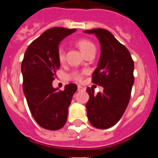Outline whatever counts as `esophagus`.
<instances>
[{
	"mask_svg": "<svg viewBox=\"0 0 158 158\" xmlns=\"http://www.w3.org/2000/svg\"><path fill=\"white\" fill-rule=\"evenodd\" d=\"M85 88L82 87L81 85H78V86H77V91H78V92L85 91Z\"/></svg>",
	"mask_w": 158,
	"mask_h": 158,
	"instance_id": "34e87169",
	"label": "esophagus"
}]
</instances>
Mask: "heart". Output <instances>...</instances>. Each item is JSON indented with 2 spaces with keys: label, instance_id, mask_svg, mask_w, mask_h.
<instances>
[{
  "label": "heart",
  "instance_id": "heart-1",
  "mask_svg": "<svg viewBox=\"0 0 158 158\" xmlns=\"http://www.w3.org/2000/svg\"><path fill=\"white\" fill-rule=\"evenodd\" d=\"M76 44L85 56L89 53L96 51V46L94 43L87 39H80V40H77ZM58 59L61 63L64 62L65 59V52L62 47H59L58 49ZM70 77L76 81H81L83 76H82L81 73L73 72L71 73Z\"/></svg>",
  "mask_w": 158,
  "mask_h": 158
}]
</instances>
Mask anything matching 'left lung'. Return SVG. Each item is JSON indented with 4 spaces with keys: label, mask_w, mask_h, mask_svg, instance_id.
I'll return each mask as SVG.
<instances>
[{
    "label": "left lung",
    "mask_w": 158,
    "mask_h": 158,
    "mask_svg": "<svg viewBox=\"0 0 158 158\" xmlns=\"http://www.w3.org/2000/svg\"><path fill=\"white\" fill-rule=\"evenodd\" d=\"M84 32L95 34L100 41L101 53L92 81L104 88V92L96 96L93 89H86L89 95L87 116L94 127L107 129L118 122L127 107L135 81V64L127 47L109 31L96 28Z\"/></svg>",
    "instance_id": "left-lung-1"
}]
</instances>
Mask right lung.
Returning a JSON list of instances; mask_svg holds the SVG:
<instances>
[{"label": "right lung", "instance_id": "obj_1", "mask_svg": "<svg viewBox=\"0 0 158 158\" xmlns=\"http://www.w3.org/2000/svg\"><path fill=\"white\" fill-rule=\"evenodd\" d=\"M76 29L52 27L32 42L25 51L21 65L23 90L32 116L44 129L56 131L64 127L68 108L77 87L75 84L58 91L52 85L59 69L60 42Z\"/></svg>", "mask_w": 158, "mask_h": 158}]
</instances>
